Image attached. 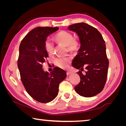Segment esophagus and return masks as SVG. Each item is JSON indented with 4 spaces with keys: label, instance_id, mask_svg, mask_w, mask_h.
<instances>
[{
    "label": "esophagus",
    "instance_id": "obj_1",
    "mask_svg": "<svg viewBox=\"0 0 126 126\" xmlns=\"http://www.w3.org/2000/svg\"><path fill=\"white\" fill-rule=\"evenodd\" d=\"M72 73H71V72H69V71H68L67 72V75L68 76V75H70V74H71Z\"/></svg>",
    "mask_w": 126,
    "mask_h": 126
}]
</instances>
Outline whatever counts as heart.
<instances>
[{"label":"heart","mask_w":126,"mask_h":126,"mask_svg":"<svg viewBox=\"0 0 126 126\" xmlns=\"http://www.w3.org/2000/svg\"><path fill=\"white\" fill-rule=\"evenodd\" d=\"M55 39L57 42L67 46L69 51L76 52L79 48L80 43L79 40L74 39L72 33L65 31H62L54 35ZM44 47L47 53L49 55L54 53V46L50 40H47L44 43ZM71 61V57H59L55 60V63L58 67L62 68H65L68 67Z\"/></svg>","instance_id":"heart-1"}]
</instances>
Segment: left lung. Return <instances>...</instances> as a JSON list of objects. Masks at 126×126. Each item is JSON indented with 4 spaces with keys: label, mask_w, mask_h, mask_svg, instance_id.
I'll use <instances>...</instances> for the list:
<instances>
[{
    "label": "left lung",
    "mask_w": 126,
    "mask_h": 126,
    "mask_svg": "<svg viewBox=\"0 0 126 126\" xmlns=\"http://www.w3.org/2000/svg\"><path fill=\"white\" fill-rule=\"evenodd\" d=\"M68 29L77 34L80 43L72 63L73 67L80 69L77 72L80 81L74 89L81 96L93 97L103 90L107 78L109 61L105 42L96 28L86 23H76ZM84 67L86 69L84 75L81 72Z\"/></svg>",
    "instance_id": "1"
}]
</instances>
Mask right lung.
<instances>
[{"label": "right lung", "instance_id": "add662e5", "mask_svg": "<svg viewBox=\"0 0 126 126\" xmlns=\"http://www.w3.org/2000/svg\"><path fill=\"white\" fill-rule=\"evenodd\" d=\"M58 27H37L23 38L19 46L18 67L21 80L28 93L40 103L53 101L58 93L59 83L65 78V71L55 67L50 74L42 69L48 57L44 47L47 38Z\"/></svg>", "mask_w": 126, "mask_h": 126}]
</instances>
